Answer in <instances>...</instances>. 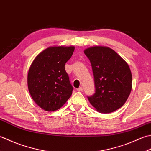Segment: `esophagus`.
Returning a JSON list of instances; mask_svg holds the SVG:
<instances>
[{
	"label": "esophagus",
	"mask_w": 151,
	"mask_h": 151,
	"mask_svg": "<svg viewBox=\"0 0 151 151\" xmlns=\"http://www.w3.org/2000/svg\"><path fill=\"white\" fill-rule=\"evenodd\" d=\"M82 90H83V88H82V87H80L77 89V91H82Z\"/></svg>",
	"instance_id": "esophagus-1"
}]
</instances>
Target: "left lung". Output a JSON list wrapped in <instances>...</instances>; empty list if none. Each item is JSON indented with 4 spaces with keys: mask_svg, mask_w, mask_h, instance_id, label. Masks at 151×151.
I'll use <instances>...</instances> for the list:
<instances>
[{
    "mask_svg": "<svg viewBox=\"0 0 151 151\" xmlns=\"http://www.w3.org/2000/svg\"><path fill=\"white\" fill-rule=\"evenodd\" d=\"M84 52L91 63L96 90L88 100L100 113L115 111L124 104L132 90L128 65L108 47H91Z\"/></svg>",
    "mask_w": 151,
    "mask_h": 151,
    "instance_id": "1",
    "label": "left lung"
}]
</instances>
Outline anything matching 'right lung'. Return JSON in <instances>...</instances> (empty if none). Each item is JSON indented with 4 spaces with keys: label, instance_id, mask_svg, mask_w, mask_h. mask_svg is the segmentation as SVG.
<instances>
[{
    "label": "right lung",
    "instance_id": "1",
    "mask_svg": "<svg viewBox=\"0 0 151 151\" xmlns=\"http://www.w3.org/2000/svg\"><path fill=\"white\" fill-rule=\"evenodd\" d=\"M75 47H50L38 54L29 68L27 84L35 102L47 111L63 106L71 96L73 87L65 65Z\"/></svg>",
    "mask_w": 151,
    "mask_h": 151
}]
</instances>
